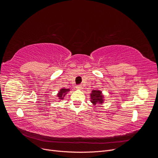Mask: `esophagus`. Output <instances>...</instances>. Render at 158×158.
<instances>
[{"label": "esophagus", "instance_id": "1", "mask_svg": "<svg viewBox=\"0 0 158 158\" xmlns=\"http://www.w3.org/2000/svg\"><path fill=\"white\" fill-rule=\"evenodd\" d=\"M76 89H83L82 86L81 85H77L76 86Z\"/></svg>", "mask_w": 158, "mask_h": 158}]
</instances>
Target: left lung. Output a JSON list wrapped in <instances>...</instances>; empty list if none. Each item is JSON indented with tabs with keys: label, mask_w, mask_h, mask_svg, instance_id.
I'll return each mask as SVG.
<instances>
[{
	"label": "left lung",
	"mask_w": 158,
	"mask_h": 158,
	"mask_svg": "<svg viewBox=\"0 0 158 158\" xmlns=\"http://www.w3.org/2000/svg\"><path fill=\"white\" fill-rule=\"evenodd\" d=\"M90 102L94 106L96 104H102L104 102V95L102 92L99 89H94L90 94Z\"/></svg>",
	"instance_id": "left-lung-1"
}]
</instances>
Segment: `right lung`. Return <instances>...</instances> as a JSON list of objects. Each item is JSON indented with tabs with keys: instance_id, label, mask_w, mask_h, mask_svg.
Segmentation results:
<instances>
[{
	"instance_id": "obj_1",
	"label": "right lung",
	"mask_w": 158,
	"mask_h": 158,
	"mask_svg": "<svg viewBox=\"0 0 158 158\" xmlns=\"http://www.w3.org/2000/svg\"><path fill=\"white\" fill-rule=\"evenodd\" d=\"M70 91V89L66 88H62L59 91V93L57 94V97L59 98L60 100H63L65 95L68 94V92Z\"/></svg>"
}]
</instances>
